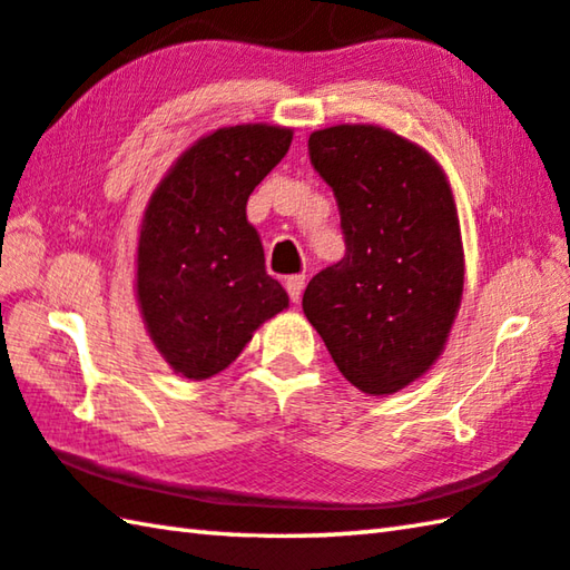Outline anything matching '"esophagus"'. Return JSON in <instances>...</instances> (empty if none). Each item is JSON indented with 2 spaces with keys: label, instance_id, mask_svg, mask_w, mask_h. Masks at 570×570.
Returning a JSON list of instances; mask_svg holds the SVG:
<instances>
[{
  "label": "esophagus",
  "instance_id": "1",
  "mask_svg": "<svg viewBox=\"0 0 570 570\" xmlns=\"http://www.w3.org/2000/svg\"><path fill=\"white\" fill-rule=\"evenodd\" d=\"M285 287H287V295H291V301L301 303V295L305 291V275H291L285 279Z\"/></svg>",
  "mask_w": 570,
  "mask_h": 570
}]
</instances>
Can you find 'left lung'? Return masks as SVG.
<instances>
[{"mask_svg": "<svg viewBox=\"0 0 570 570\" xmlns=\"http://www.w3.org/2000/svg\"><path fill=\"white\" fill-rule=\"evenodd\" d=\"M341 207L345 257L305 287L303 311L337 371L393 395L445 351L465 255L451 179L425 147L381 125H333L307 139Z\"/></svg>", "mask_w": 570, "mask_h": 570, "instance_id": "obj_1", "label": "left lung"}]
</instances>
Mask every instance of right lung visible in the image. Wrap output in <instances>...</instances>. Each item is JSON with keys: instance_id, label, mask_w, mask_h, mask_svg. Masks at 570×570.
Instances as JSON below:
<instances>
[{"instance_id": "obj_1", "label": "right lung", "mask_w": 570, "mask_h": 570, "mask_svg": "<svg viewBox=\"0 0 570 570\" xmlns=\"http://www.w3.org/2000/svg\"><path fill=\"white\" fill-rule=\"evenodd\" d=\"M291 142V127H219L187 147L147 199L135 295L149 341L177 375L223 373L291 305L247 223V197Z\"/></svg>"}]
</instances>
